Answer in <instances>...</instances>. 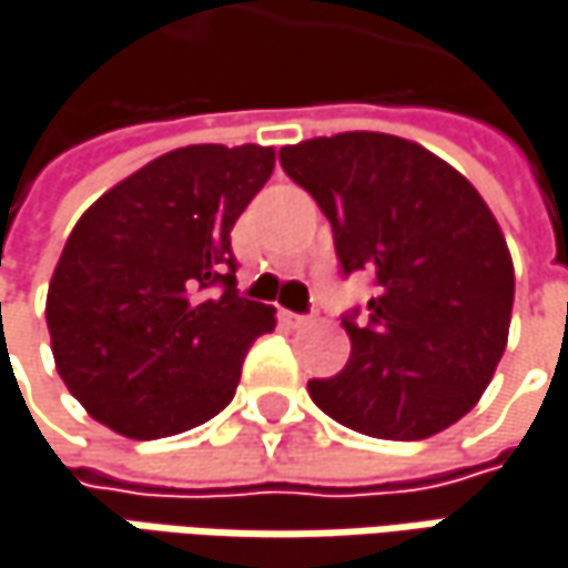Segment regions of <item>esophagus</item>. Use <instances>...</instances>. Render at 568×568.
I'll use <instances>...</instances> for the list:
<instances>
[{
    "label": "esophagus",
    "instance_id": "1",
    "mask_svg": "<svg viewBox=\"0 0 568 568\" xmlns=\"http://www.w3.org/2000/svg\"><path fill=\"white\" fill-rule=\"evenodd\" d=\"M283 321L288 324V327H305L308 321H312V315H298V312H283Z\"/></svg>",
    "mask_w": 568,
    "mask_h": 568
}]
</instances>
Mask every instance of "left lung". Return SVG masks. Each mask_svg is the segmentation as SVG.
<instances>
[{
	"label": "left lung",
	"mask_w": 568,
	"mask_h": 568,
	"mask_svg": "<svg viewBox=\"0 0 568 568\" xmlns=\"http://www.w3.org/2000/svg\"><path fill=\"white\" fill-rule=\"evenodd\" d=\"M285 176L331 221L341 273L376 295L351 308V359L308 395L337 424L424 440L466 415L508 344L515 266L483 195L395 134L344 131L280 151Z\"/></svg>",
	"instance_id": "8db88e82"
}]
</instances>
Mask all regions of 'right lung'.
<instances>
[{"mask_svg":"<svg viewBox=\"0 0 568 568\" xmlns=\"http://www.w3.org/2000/svg\"><path fill=\"white\" fill-rule=\"evenodd\" d=\"M273 148L163 153L85 212L48 288L57 373L124 437L183 434L224 412L273 308L237 292L231 227L270 180Z\"/></svg>","mask_w":568,"mask_h":568,"instance_id":"obj_1","label":"right lung"}]
</instances>
